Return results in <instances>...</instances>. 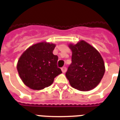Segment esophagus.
Wrapping results in <instances>:
<instances>
[{"label": "esophagus", "mask_w": 120, "mask_h": 120, "mask_svg": "<svg viewBox=\"0 0 120 120\" xmlns=\"http://www.w3.org/2000/svg\"><path fill=\"white\" fill-rule=\"evenodd\" d=\"M62 71L63 73H65L66 71H67V68L65 67H64L62 68Z\"/></svg>", "instance_id": "obj_1"}]
</instances>
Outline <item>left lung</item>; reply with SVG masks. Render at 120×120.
I'll return each instance as SVG.
<instances>
[{
	"label": "left lung",
	"instance_id": "left-lung-1",
	"mask_svg": "<svg viewBox=\"0 0 120 120\" xmlns=\"http://www.w3.org/2000/svg\"><path fill=\"white\" fill-rule=\"evenodd\" d=\"M68 47L72 52L71 64L65 75L73 88L80 91H89L95 88L105 71L100 53L89 43L81 40Z\"/></svg>",
	"mask_w": 120,
	"mask_h": 120
}]
</instances>
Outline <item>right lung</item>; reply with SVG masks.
Instances as JSON below:
<instances>
[{
	"label": "right lung",
	"mask_w": 120,
	"mask_h": 120,
	"mask_svg": "<svg viewBox=\"0 0 120 120\" xmlns=\"http://www.w3.org/2000/svg\"><path fill=\"white\" fill-rule=\"evenodd\" d=\"M55 47L53 43H36L28 48L18 60L17 68L20 77L31 89L39 90L48 87L62 73L56 65L58 56L53 54Z\"/></svg>",
	"instance_id": "obj_1"
}]
</instances>
